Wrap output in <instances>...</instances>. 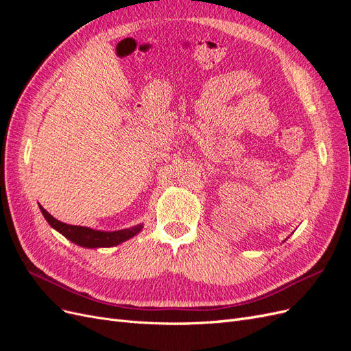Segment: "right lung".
<instances>
[{
    "instance_id": "obj_1",
    "label": "right lung",
    "mask_w": 351,
    "mask_h": 351,
    "mask_svg": "<svg viewBox=\"0 0 351 351\" xmlns=\"http://www.w3.org/2000/svg\"><path fill=\"white\" fill-rule=\"evenodd\" d=\"M39 209L42 215L47 219L48 224L57 230L60 234L64 236L71 243L77 244L82 247L88 249H99V247H112L120 244L123 241H127L129 239L139 234L143 228V224H137L130 228H123L119 231H101V230H93L89 227H80V226H70L66 222H61L57 218L52 217L48 210H45L39 205Z\"/></svg>"
}]
</instances>
